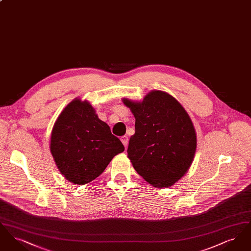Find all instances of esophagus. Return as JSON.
Listing matches in <instances>:
<instances>
[{"label":"esophagus","instance_id":"1","mask_svg":"<svg viewBox=\"0 0 251 251\" xmlns=\"http://www.w3.org/2000/svg\"><path fill=\"white\" fill-rule=\"evenodd\" d=\"M120 139H121V142H122V144L124 145V147L126 148V147L128 146V142H129V138H128V136H127V135H124V136H122Z\"/></svg>","mask_w":251,"mask_h":251}]
</instances>
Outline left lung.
I'll use <instances>...</instances> for the list:
<instances>
[{
	"mask_svg": "<svg viewBox=\"0 0 251 251\" xmlns=\"http://www.w3.org/2000/svg\"><path fill=\"white\" fill-rule=\"evenodd\" d=\"M123 101L135 118L127 150L132 166L151 185L171 186L186 173L196 152L197 136L188 114L175 98L159 90L142 102Z\"/></svg>",
	"mask_w": 251,
	"mask_h": 251,
	"instance_id": "obj_1",
	"label": "left lung"
}]
</instances>
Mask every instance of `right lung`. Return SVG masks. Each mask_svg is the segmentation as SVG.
Returning <instances> with one entry per match:
<instances>
[{"mask_svg": "<svg viewBox=\"0 0 251 251\" xmlns=\"http://www.w3.org/2000/svg\"><path fill=\"white\" fill-rule=\"evenodd\" d=\"M123 151V144L107 124L79 99L64 109L52 128L50 152L60 172L75 184L95 179Z\"/></svg>", "mask_w": 251, "mask_h": 251, "instance_id": "right-lung-1", "label": "right lung"}]
</instances>
